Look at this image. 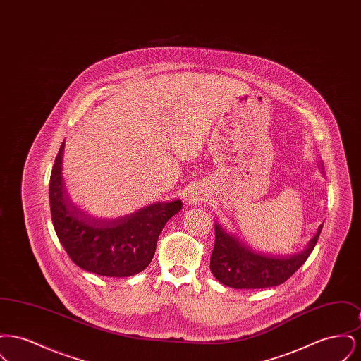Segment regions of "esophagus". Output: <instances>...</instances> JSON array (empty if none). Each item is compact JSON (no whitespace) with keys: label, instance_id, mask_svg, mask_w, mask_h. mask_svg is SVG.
I'll return each mask as SVG.
<instances>
[{"label":"esophagus","instance_id":"1","mask_svg":"<svg viewBox=\"0 0 361 361\" xmlns=\"http://www.w3.org/2000/svg\"><path fill=\"white\" fill-rule=\"evenodd\" d=\"M206 199V193L202 188H193L187 195V202L190 204H200Z\"/></svg>","mask_w":361,"mask_h":361}]
</instances>
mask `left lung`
<instances>
[{"instance_id": "obj_1", "label": "left lung", "mask_w": 361, "mask_h": 361, "mask_svg": "<svg viewBox=\"0 0 361 361\" xmlns=\"http://www.w3.org/2000/svg\"><path fill=\"white\" fill-rule=\"evenodd\" d=\"M321 230L322 224L300 253L271 256L253 250L216 224L215 245L209 261L211 272L218 281L237 290L275 287L290 279L305 264L319 238Z\"/></svg>"}]
</instances>
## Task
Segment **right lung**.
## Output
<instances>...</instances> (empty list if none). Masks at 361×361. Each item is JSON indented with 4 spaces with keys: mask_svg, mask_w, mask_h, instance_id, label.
Listing matches in <instances>:
<instances>
[{
    "mask_svg": "<svg viewBox=\"0 0 361 361\" xmlns=\"http://www.w3.org/2000/svg\"><path fill=\"white\" fill-rule=\"evenodd\" d=\"M56 154L50 177L51 219L58 240L71 261L96 275L128 277L142 272L154 257L157 240L181 200L159 202L131 215L106 221L93 218L70 202L62 181V155Z\"/></svg>",
    "mask_w": 361,
    "mask_h": 361,
    "instance_id": "add662e5",
    "label": "right lung"
}]
</instances>
